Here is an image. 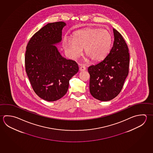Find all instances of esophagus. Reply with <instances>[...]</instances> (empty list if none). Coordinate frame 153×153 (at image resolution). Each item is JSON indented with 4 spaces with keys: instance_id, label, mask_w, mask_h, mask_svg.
Masks as SVG:
<instances>
[{
    "instance_id": "esophagus-1",
    "label": "esophagus",
    "mask_w": 153,
    "mask_h": 153,
    "mask_svg": "<svg viewBox=\"0 0 153 153\" xmlns=\"http://www.w3.org/2000/svg\"><path fill=\"white\" fill-rule=\"evenodd\" d=\"M86 69V67L85 66H83V65H82L80 67V71H85Z\"/></svg>"
}]
</instances>
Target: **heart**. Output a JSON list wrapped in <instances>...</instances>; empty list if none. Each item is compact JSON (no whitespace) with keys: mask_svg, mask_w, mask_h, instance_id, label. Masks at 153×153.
I'll use <instances>...</instances> for the list:
<instances>
[{"mask_svg":"<svg viewBox=\"0 0 153 153\" xmlns=\"http://www.w3.org/2000/svg\"><path fill=\"white\" fill-rule=\"evenodd\" d=\"M111 42L112 36L107 30L90 28L75 32L73 39L64 38L62 46L72 58L80 56L85 48L87 58L92 62H99L108 55Z\"/></svg>","mask_w":153,"mask_h":153,"instance_id":"1","label":"heart"}]
</instances>
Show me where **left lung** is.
<instances>
[{
    "mask_svg": "<svg viewBox=\"0 0 153 153\" xmlns=\"http://www.w3.org/2000/svg\"><path fill=\"white\" fill-rule=\"evenodd\" d=\"M114 42L108 54L99 63L89 66V91L102 101L114 99L122 89L129 72V53L124 39L113 28Z\"/></svg>",
    "mask_w": 153,
    "mask_h": 153,
    "instance_id": "obj_1",
    "label": "left lung"
}]
</instances>
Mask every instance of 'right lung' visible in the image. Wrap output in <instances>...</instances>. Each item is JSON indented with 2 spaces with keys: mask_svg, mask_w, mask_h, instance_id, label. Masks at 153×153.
Returning <instances> with one entry per match:
<instances>
[{
  "mask_svg": "<svg viewBox=\"0 0 153 153\" xmlns=\"http://www.w3.org/2000/svg\"><path fill=\"white\" fill-rule=\"evenodd\" d=\"M62 22L48 23L34 34L25 53V70L36 94L54 101L66 94L69 81L79 71L78 64L61 56L55 45L62 40Z\"/></svg>",
  "mask_w": 153,
  "mask_h": 153,
  "instance_id": "obj_1",
  "label": "right lung"
}]
</instances>
